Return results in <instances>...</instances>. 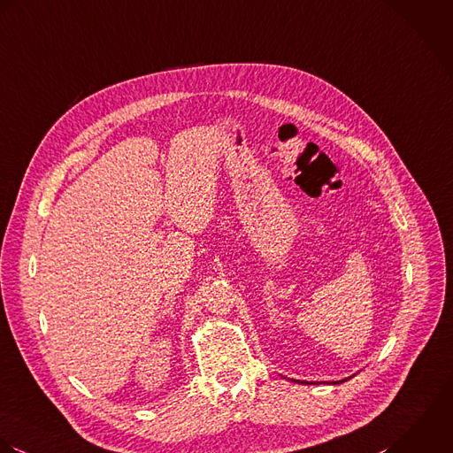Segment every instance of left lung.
<instances>
[{
    "label": "left lung",
    "instance_id": "left-lung-1",
    "mask_svg": "<svg viewBox=\"0 0 453 453\" xmlns=\"http://www.w3.org/2000/svg\"><path fill=\"white\" fill-rule=\"evenodd\" d=\"M342 381H345V380H342ZM336 383H340V381H336Z\"/></svg>",
    "mask_w": 453,
    "mask_h": 453
}]
</instances>
